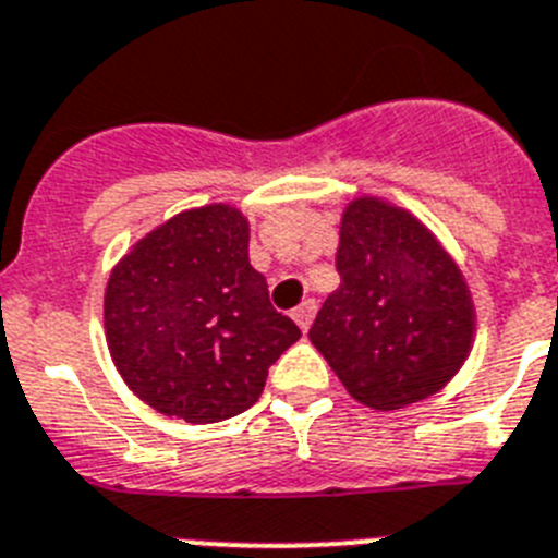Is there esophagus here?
<instances>
[{
	"mask_svg": "<svg viewBox=\"0 0 558 558\" xmlns=\"http://www.w3.org/2000/svg\"><path fill=\"white\" fill-rule=\"evenodd\" d=\"M314 314H317V303H314V300H303V303H300V306L294 308L292 317H294V323H298V326L303 328V331H308Z\"/></svg>",
	"mask_w": 558,
	"mask_h": 558,
	"instance_id": "1",
	"label": "esophagus"
}]
</instances>
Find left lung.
I'll return each mask as SVG.
<instances>
[{"label": "left lung", "mask_w": 558, "mask_h": 558, "mask_svg": "<svg viewBox=\"0 0 558 558\" xmlns=\"http://www.w3.org/2000/svg\"><path fill=\"white\" fill-rule=\"evenodd\" d=\"M339 289L314 319V348L348 393L401 410L438 393L466 362L469 286L435 235L407 210L356 198L342 213Z\"/></svg>", "instance_id": "obj_1"}]
</instances>
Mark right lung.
Here are the masks:
<instances>
[{
	"instance_id": "1",
	"label": "right lung",
	"mask_w": 558,
	"mask_h": 558,
	"mask_svg": "<svg viewBox=\"0 0 558 558\" xmlns=\"http://www.w3.org/2000/svg\"><path fill=\"white\" fill-rule=\"evenodd\" d=\"M106 342L120 376L165 415L216 424L260 399L300 328L250 264V225L207 205L165 221L111 269Z\"/></svg>"
}]
</instances>
